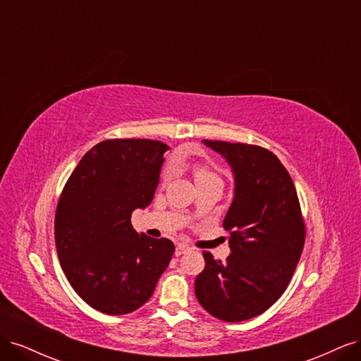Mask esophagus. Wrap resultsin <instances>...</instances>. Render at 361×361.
<instances>
[{"instance_id": "34e87169", "label": "esophagus", "mask_w": 361, "mask_h": 361, "mask_svg": "<svg viewBox=\"0 0 361 361\" xmlns=\"http://www.w3.org/2000/svg\"><path fill=\"white\" fill-rule=\"evenodd\" d=\"M188 250H190V247H188V245H185V244H178V245H176V251H174V255H176V256H182L183 253H187Z\"/></svg>"}]
</instances>
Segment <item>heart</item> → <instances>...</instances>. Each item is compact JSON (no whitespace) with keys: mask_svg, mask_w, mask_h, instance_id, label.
<instances>
[{"mask_svg":"<svg viewBox=\"0 0 361 361\" xmlns=\"http://www.w3.org/2000/svg\"><path fill=\"white\" fill-rule=\"evenodd\" d=\"M190 169H191V173H192L195 182H197V185L204 183V182H209V180H214V179H218L216 174L211 170L209 166H206L204 162L195 161V162L191 164Z\"/></svg>","mask_w":361,"mask_h":361,"instance_id":"heart-1","label":"heart"}]
</instances>
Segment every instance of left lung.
I'll use <instances>...</instances> for the list:
<instances>
[{
    "instance_id": "left-lung-1",
    "label": "left lung",
    "mask_w": 361,
    "mask_h": 361,
    "mask_svg": "<svg viewBox=\"0 0 361 361\" xmlns=\"http://www.w3.org/2000/svg\"><path fill=\"white\" fill-rule=\"evenodd\" d=\"M232 169L235 191L223 227L232 253L224 262L203 251L194 289L202 307L226 322L255 318L274 304L297 268L305 227L290 174L272 152L203 140Z\"/></svg>"
}]
</instances>
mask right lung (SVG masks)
<instances>
[{"mask_svg":"<svg viewBox=\"0 0 361 361\" xmlns=\"http://www.w3.org/2000/svg\"><path fill=\"white\" fill-rule=\"evenodd\" d=\"M169 149L157 140H105L64 185L54 224L60 265L73 290L102 313L141 307L170 264V239L138 235L130 224L154 199Z\"/></svg>","mask_w":361,"mask_h":361,"instance_id":"obj_1","label":"right lung"}]
</instances>
